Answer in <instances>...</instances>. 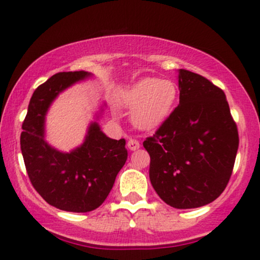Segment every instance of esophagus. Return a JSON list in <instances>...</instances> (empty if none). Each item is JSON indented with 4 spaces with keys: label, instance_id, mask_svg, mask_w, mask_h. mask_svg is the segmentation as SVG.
Wrapping results in <instances>:
<instances>
[{
    "label": "esophagus",
    "instance_id": "34e87169",
    "mask_svg": "<svg viewBox=\"0 0 260 260\" xmlns=\"http://www.w3.org/2000/svg\"><path fill=\"white\" fill-rule=\"evenodd\" d=\"M127 147H128V149H129V150L134 151V150H137V149H139L140 143H139L137 139H132V138H131L129 140H128Z\"/></svg>",
    "mask_w": 260,
    "mask_h": 260
}]
</instances>
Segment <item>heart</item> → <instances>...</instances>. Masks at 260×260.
<instances>
[{"label": "heart", "mask_w": 260, "mask_h": 260, "mask_svg": "<svg viewBox=\"0 0 260 260\" xmlns=\"http://www.w3.org/2000/svg\"><path fill=\"white\" fill-rule=\"evenodd\" d=\"M178 88L170 79L143 78L118 92V103L133 109L131 120L139 129H155L164 123L176 105Z\"/></svg>", "instance_id": "1"}]
</instances>
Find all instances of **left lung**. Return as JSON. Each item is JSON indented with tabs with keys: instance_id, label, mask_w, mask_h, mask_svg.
<instances>
[{
	"instance_id": "8db88e82",
	"label": "left lung",
	"mask_w": 260,
	"mask_h": 260,
	"mask_svg": "<svg viewBox=\"0 0 260 260\" xmlns=\"http://www.w3.org/2000/svg\"><path fill=\"white\" fill-rule=\"evenodd\" d=\"M178 106L143 145L157 196L172 208H199L228 186L238 149L237 126L225 92L210 80L178 70Z\"/></svg>"
}]
</instances>
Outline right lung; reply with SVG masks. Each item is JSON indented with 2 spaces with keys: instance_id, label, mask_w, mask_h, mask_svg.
Here are the masks:
<instances>
[{
  "instance_id": "right-lung-1",
  "label": "right lung",
  "mask_w": 260,
  "mask_h": 260,
  "mask_svg": "<svg viewBox=\"0 0 260 260\" xmlns=\"http://www.w3.org/2000/svg\"><path fill=\"white\" fill-rule=\"evenodd\" d=\"M89 77L91 74L84 71L59 72L38 86L20 134V149L32 187L50 205L72 213H86L103 204L128 156L126 140L109 138L96 121L89 124L83 144L68 153L45 140V120L52 101Z\"/></svg>"
}]
</instances>
